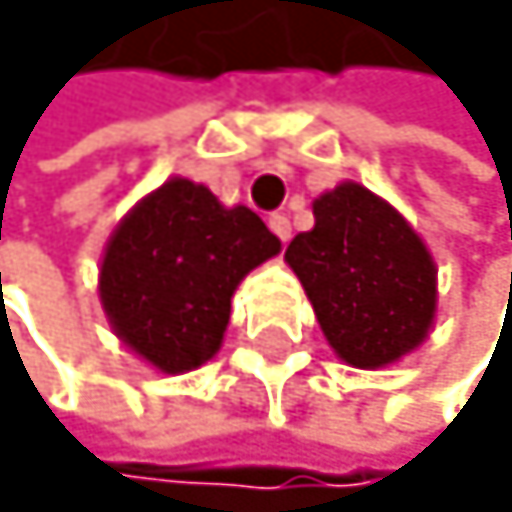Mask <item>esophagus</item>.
I'll use <instances>...</instances> for the list:
<instances>
[{
    "label": "esophagus",
    "mask_w": 512,
    "mask_h": 512,
    "mask_svg": "<svg viewBox=\"0 0 512 512\" xmlns=\"http://www.w3.org/2000/svg\"><path fill=\"white\" fill-rule=\"evenodd\" d=\"M268 224H271V231L278 234L281 241H291V218L288 215H271Z\"/></svg>",
    "instance_id": "obj_1"
}]
</instances>
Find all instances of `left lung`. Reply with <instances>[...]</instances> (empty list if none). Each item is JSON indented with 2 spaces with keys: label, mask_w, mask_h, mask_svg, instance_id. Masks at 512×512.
<instances>
[{
  "label": "left lung",
  "mask_w": 512,
  "mask_h": 512,
  "mask_svg": "<svg viewBox=\"0 0 512 512\" xmlns=\"http://www.w3.org/2000/svg\"><path fill=\"white\" fill-rule=\"evenodd\" d=\"M284 261L344 364H397L434 331V254L414 224L361 181L314 198V228L297 234Z\"/></svg>",
  "instance_id": "8db88e82"
}]
</instances>
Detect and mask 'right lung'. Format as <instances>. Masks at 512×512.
Listing matches in <instances>:
<instances>
[{
    "label": "right lung",
    "instance_id": "1",
    "mask_svg": "<svg viewBox=\"0 0 512 512\" xmlns=\"http://www.w3.org/2000/svg\"><path fill=\"white\" fill-rule=\"evenodd\" d=\"M281 251L258 215L211 188L168 178L115 224L98 301L115 337L158 374H188L221 351L238 284Z\"/></svg>",
    "mask_w": 512,
    "mask_h": 512
}]
</instances>
